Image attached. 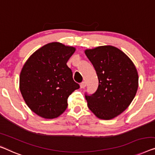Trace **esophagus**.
Instances as JSON below:
<instances>
[{
    "mask_svg": "<svg viewBox=\"0 0 155 155\" xmlns=\"http://www.w3.org/2000/svg\"><path fill=\"white\" fill-rule=\"evenodd\" d=\"M86 86H87V84L85 82H82L81 84H80V88H82V89L85 88V87Z\"/></svg>",
    "mask_w": 155,
    "mask_h": 155,
    "instance_id": "obj_1",
    "label": "esophagus"
}]
</instances>
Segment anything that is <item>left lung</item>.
<instances>
[{"instance_id": "obj_1", "label": "left lung", "mask_w": 155, "mask_h": 155, "mask_svg": "<svg viewBox=\"0 0 155 155\" xmlns=\"http://www.w3.org/2000/svg\"><path fill=\"white\" fill-rule=\"evenodd\" d=\"M84 53L98 79L96 92L85 96L88 107L101 120L115 118L129 106L137 92L135 65L126 54L112 45L87 49Z\"/></svg>"}]
</instances>
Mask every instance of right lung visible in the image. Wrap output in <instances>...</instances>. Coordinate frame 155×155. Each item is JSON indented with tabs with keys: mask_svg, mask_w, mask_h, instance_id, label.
Listing matches in <instances>:
<instances>
[{
	"mask_svg": "<svg viewBox=\"0 0 155 155\" xmlns=\"http://www.w3.org/2000/svg\"><path fill=\"white\" fill-rule=\"evenodd\" d=\"M75 48L59 42L45 45L24 64L19 89L31 110L45 119L60 116L68 106V98L80 85L66 65Z\"/></svg>",
	"mask_w": 155,
	"mask_h": 155,
	"instance_id": "right-lung-1",
	"label": "right lung"
}]
</instances>
